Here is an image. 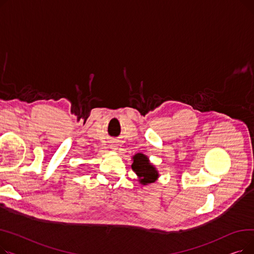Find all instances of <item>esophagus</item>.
Here are the masks:
<instances>
[{
    "label": "esophagus",
    "instance_id": "1",
    "mask_svg": "<svg viewBox=\"0 0 254 254\" xmlns=\"http://www.w3.org/2000/svg\"><path fill=\"white\" fill-rule=\"evenodd\" d=\"M110 147H111L112 149H116V147H117V144H115V142H111V144H110Z\"/></svg>",
    "mask_w": 254,
    "mask_h": 254
}]
</instances>
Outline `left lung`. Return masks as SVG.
<instances>
[{
	"label": "left lung",
	"mask_w": 254,
	"mask_h": 254,
	"mask_svg": "<svg viewBox=\"0 0 254 254\" xmlns=\"http://www.w3.org/2000/svg\"><path fill=\"white\" fill-rule=\"evenodd\" d=\"M132 159H134V162H132L131 169L139 176V181L142 184L152 183L157 179V171L149 163L147 156L142 153H137Z\"/></svg>",
	"instance_id": "obj_1"
}]
</instances>
